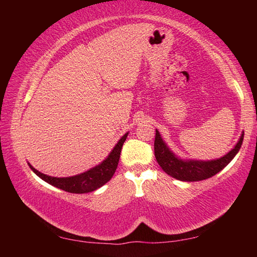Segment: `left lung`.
Returning a JSON list of instances; mask_svg holds the SVG:
<instances>
[{
  "label": "left lung",
  "mask_w": 257,
  "mask_h": 257,
  "mask_svg": "<svg viewBox=\"0 0 257 257\" xmlns=\"http://www.w3.org/2000/svg\"><path fill=\"white\" fill-rule=\"evenodd\" d=\"M242 141L243 133L240 135V138L233 149L219 159L207 161L184 160L169 149V146L161 137L159 130L156 129L154 154L160 167L169 176L181 181H201L213 177L227 167L240 150Z\"/></svg>",
  "instance_id": "obj_1"
}]
</instances>
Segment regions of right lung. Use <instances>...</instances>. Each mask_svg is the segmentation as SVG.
<instances>
[{"instance_id": "right-lung-1", "label": "right lung", "mask_w": 257, "mask_h": 257, "mask_svg": "<svg viewBox=\"0 0 257 257\" xmlns=\"http://www.w3.org/2000/svg\"><path fill=\"white\" fill-rule=\"evenodd\" d=\"M128 133L124 134L123 136L119 139V142L116 143L114 147H113V150L110 152V154L107 155V158L105 160H103L101 163L95 165L94 168L89 169V170L79 173V175L63 178L51 177L36 170L30 163H28V165L41 179L46 181L47 184L56 187V188H60L72 194L90 193V191L96 190L99 187L105 185L113 177V175H114L116 167H118L119 163L121 149H122V145L125 142Z\"/></svg>"}]
</instances>
